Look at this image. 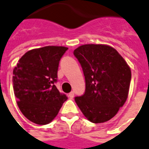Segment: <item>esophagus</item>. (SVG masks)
Returning <instances> with one entry per match:
<instances>
[{
  "mask_svg": "<svg viewBox=\"0 0 149 149\" xmlns=\"http://www.w3.org/2000/svg\"><path fill=\"white\" fill-rule=\"evenodd\" d=\"M74 91H72L71 93H69V94H68V97H69L70 99H72V98L74 97Z\"/></svg>",
  "mask_w": 149,
  "mask_h": 149,
  "instance_id": "34e87169",
  "label": "esophagus"
}]
</instances>
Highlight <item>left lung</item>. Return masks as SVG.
I'll list each match as a JSON object with an SVG mask.
<instances>
[{
  "label": "left lung",
  "mask_w": 149,
  "mask_h": 149,
  "mask_svg": "<svg viewBox=\"0 0 149 149\" xmlns=\"http://www.w3.org/2000/svg\"><path fill=\"white\" fill-rule=\"evenodd\" d=\"M83 69L85 92L74 98L82 113L94 123L113 117L126 101L131 70L114 48L86 44L74 51Z\"/></svg>",
  "instance_id": "1"
}]
</instances>
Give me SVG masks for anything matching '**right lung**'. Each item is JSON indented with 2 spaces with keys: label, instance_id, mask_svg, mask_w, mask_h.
Segmentation results:
<instances>
[{
  "label": "right lung",
  "instance_id": "1",
  "mask_svg": "<svg viewBox=\"0 0 149 149\" xmlns=\"http://www.w3.org/2000/svg\"><path fill=\"white\" fill-rule=\"evenodd\" d=\"M64 46L49 45L26 52L13 72V87L22 113L36 124L51 123L68 97L54 84L58 64L67 51Z\"/></svg>",
  "mask_w": 149,
  "mask_h": 149
}]
</instances>
